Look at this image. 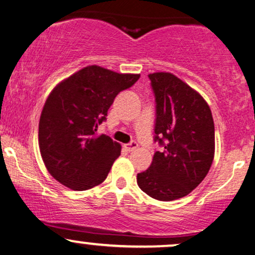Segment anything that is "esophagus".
Returning a JSON list of instances; mask_svg holds the SVG:
<instances>
[{
    "label": "esophagus",
    "mask_w": 255,
    "mask_h": 255,
    "mask_svg": "<svg viewBox=\"0 0 255 255\" xmlns=\"http://www.w3.org/2000/svg\"><path fill=\"white\" fill-rule=\"evenodd\" d=\"M124 148L127 149L128 151H133L138 148V144H137L136 142H131V143H128V144H125Z\"/></svg>",
    "instance_id": "esophagus-1"
}]
</instances>
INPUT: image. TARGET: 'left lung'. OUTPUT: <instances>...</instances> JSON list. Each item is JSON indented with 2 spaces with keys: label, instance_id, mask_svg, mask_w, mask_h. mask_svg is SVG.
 Segmentation results:
<instances>
[{
  "label": "left lung",
  "instance_id": "1",
  "mask_svg": "<svg viewBox=\"0 0 255 255\" xmlns=\"http://www.w3.org/2000/svg\"><path fill=\"white\" fill-rule=\"evenodd\" d=\"M148 77L156 100L155 140L164 149L137 174V184L151 198L170 202L192 192L210 170L214 119L204 98L175 75L152 73Z\"/></svg>",
  "mask_w": 255,
  "mask_h": 255
}]
</instances>
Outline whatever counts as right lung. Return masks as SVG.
Masks as SVG:
<instances>
[{
    "label": "right lung",
    "mask_w": 255,
    "mask_h": 255,
    "mask_svg": "<svg viewBox=\"0 0 255 255\" xmlns=\"http://www.w3.org/2000/svg\"><path fill=\"white\" fill-rule=\"evenodd\" d=\"M139 79L88 65L51 91L39 119V150L45 167L57 181L74 191L98 186L121 155L122 145L98 125L113 100Z\"/></svg>",
    "instance_id": "add662e5"
}]
</instances>
